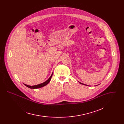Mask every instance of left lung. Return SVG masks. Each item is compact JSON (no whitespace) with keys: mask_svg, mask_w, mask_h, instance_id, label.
Wrapping results in <instances>:
<instances>
[{"mask_svg":"<svg viewBox=\"0 0 124 124\" xmlns=\"http://www.w3.org/2000/svg\"><path fill=\"white\" fill-rule=\"evenodd\" d=\"M81 84H82V85H85V84H82V83H80ZM87 86H88V85H87Z\"/></svg>","mask_w":124,"mask_h":124,"instance_id":"8db88e82","label":"left lung"}]
</instances>
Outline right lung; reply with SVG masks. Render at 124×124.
<instances>
[{
  "instance_id": "right-lung-1",
  "label": "right lung",
  "mask_w": 124,
  "mask_h": 124,
  "mask_svg": "<svg viewBox=\"0 0 124 124\" xmlns=\"http://www.w3.org/2000/svg\"><path fill=\"white\" fill-rule=\"evenodd\" d=\"M53 73L52 74L51 76H50V77L46 81H45V82L42 83V84H39V85H33V86H30V85H27L26 84H24V85L26 86L27 87H28V88H30L31 89H37V88H41V87H42L45 85H46L47 84H48L49 83V82H50L51 81V79L52 78V77L53 76Z\"/></svg>"
}]
</instances>
